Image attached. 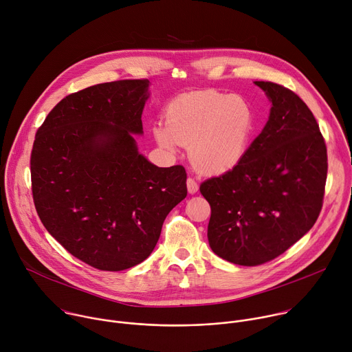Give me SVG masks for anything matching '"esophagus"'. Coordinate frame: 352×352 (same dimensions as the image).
Instances as JSON below:
<instances>
[{"label": "esophagus", "mask_w": 352, "mask_h": 352, "mask_svg": "<svg viewBox=\"0 0 352 352\" xmlns=\"http://www.w3.org/2000/svg\"><path fill=\"white\" fill-rule=\"evenodd\" d=\"M186 186H188V192L189 193H196L197 189H199V185H197V182L193 178H188L186 179Z\"/></svg>", "instance_id": "34e87169"}]
</instances>
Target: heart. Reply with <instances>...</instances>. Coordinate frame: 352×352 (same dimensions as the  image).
I'll list each match as a JSON object with an SVG mask.
<instances>
[{
    "mask_svg": "<svg viewBox=\"0 0 352 352\" xmlns=\"http://www.w3.org/2000/svg\"><path fill=\"white\" fill-rule=\"evenodd\" d=\"M255 131V111L245 98L212 91L175 97L166 109V126L156 124V142L174 150L189 146L192 163L204 173L221 174L245 157Z\"/></svg>",
    "mask_w": 352,
    "mask_h": 352,
    "instance_id": "obj_1",
    "label": "heart"
}]
</instances>
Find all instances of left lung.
Instances as JSON below:
<instances>
[{"mask_svg":"<svg viewBox=\"0 0 352 352\" xmlns=\"http://www.w3.org/2000/svg\"><path fill=\"white\" fill-rule=\"evenodd\" d=\"M272 102L263 131L232 170L206 179L213 252L235 265L258 266L284 254L316 223L327 178V148L298 94L255 82Z\"/></svg>","mask_w":352,"mask_h":352,"instance_id":"8db88e82","label":"left lung"}]
</instances>
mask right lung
Returning a JSON list of instances; mask_svg holds the SVG:
<instances>
[{
    "label": "right lung",
    "mask_w": 352,
    "mask_h": 352,
    "mask_svg": "<svg viewBox=\"0 0 352 352\" xmlns=\"http://www.w3.org/2000/svg\"><path fill=\"white\" fill-rule=\"evenodd\" d=\"M148 80L100 83L63 98L37 129L32 193L37 214L86 265L120 272L143 262L167 214L186 196L182 166L143 157L140 135Z\"/></svg>",
    "instance_id": "add662e5"
}]
</instances>
